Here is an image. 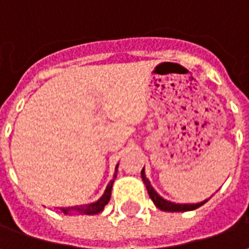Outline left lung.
Wrapping results in <instances>:
<instances>
[{
  "instance_id": "obj_1",
  "label": "left lung",
  "mask_w": 249,
  "mask_h": 249,
  "mask_svg": "<svg viewBox=\"0 0 249 249\" xmlns=\"http://www.w3.org/2000/svg\"><path fill=\"white\" fill-rule=\"evenodd\" d=\"M141 178H142V181H144V184L146 185V191L149 193V197L152 198V201L155 203V205H156L157 208L161 209V211H165V212H187V211H193V209L201 207L203 204H205L208 201V198L196 204H178L168 201V200H165L164 197H161V196L155 191V188L152 187L151 181L146 178L145 168H142V171H141Z\"/></svg>"
}]
</instances>
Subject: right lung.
I'll list each match as a JSON object with an SVG mask.
<instances>
[{"mask_svg":"<svg viewBox=\"0 0 249 249\" xmlns=\"http://www.w3.org/2000/svg\"><path fill=\"white\" fill-rule=\"evenodd\" d=\"M117 168H119V164L116 165V169H114L113 178L109 181V184L105 188L103 196L98 198L97 201L90 204H84V205H77V207H68V208H61V211L65 214H69L71 212H77L80 214H97L100 212H103L104 207L109 203L110 200V195H112V187H113L114 178L117 176Z\"/></svg>","mask_w":249,"mask_h":249,"instance_id":"add662e5","label":"right lung"}]
</instances>
